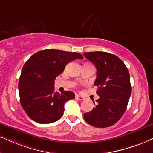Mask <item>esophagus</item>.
Here are the masks:
<instances>
[{
  "label": "esophagus",
  "mask_w": 153,
  "mask_h": 153,
  "mask_svg": "<svg viewBox=\"0 0 153 153\" xmlns=\"http://www.w3.org/2000/svg\"><path fill=\"white\" fill-rule=\"evenodd\" d=\"M75 98H76V99L78 100H83L85 99V98L83 97L82 96L78 95V94H76V95H75Z\"/></svg>",
  "instance_id": "34e87169"
}]
</instances>
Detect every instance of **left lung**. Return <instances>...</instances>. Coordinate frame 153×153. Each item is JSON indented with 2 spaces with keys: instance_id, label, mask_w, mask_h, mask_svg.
I'll return each mask as SVG.
<instances>
[{
  "instance_id": "obj_1",
  "label": "left lung",
  "mask_w": 153,
  "mask_h": 153,
  "mask_svg": "<svg viewBox=\"0 0 153 153\" xmlns=\"http://www.w3.org/2000/svg\"><path fill=\"white\" fill-rule=\"evenodd\" d=\"M96 66L97 86L95 107L83 117L90 125L106 128L115 124L126 109L131 94L130 75L124 63L117 56L102 51L84 53Z\"/></svg>"
}]
</instances>
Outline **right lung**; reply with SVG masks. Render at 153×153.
<instances>
[{
	"label": "right lung",
	"instance_id": "1",
	"mask_svg": "<svg viewBox=\"0 0 153 153\" xmlns=\"http://www.w3.org/2000/svg\"><path fill=\"white\" fill-rule=\"evenodd\" d=\"M83 59L81 54L58 49L36 52L25 63L19 79L20 104L28 117L39 123H51L61 119L64 104L74 99L70 91L54 92V80L67 63Z\"/></svg>",
	"mask_w": 153,
	"mask_h": 153
}]
</instances>
